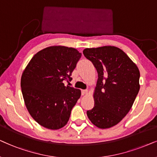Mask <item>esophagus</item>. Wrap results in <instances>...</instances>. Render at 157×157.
<instances>
[{
    "label": "esophagus",
    "instance_id": "1",
    "mask_svg": "<svg viewBox=\"0 0 157 157\" xmlns=\"http://www.w3.org/2000/svg\"><path fill=\"white\" fill-rule=\"evenodd\" d=\"M81 93H82V95H84L85 94L87 93V90H81Z\"/></svg>",
    "mask_w": 157,
    "mask_h": 157
}]
</instances>
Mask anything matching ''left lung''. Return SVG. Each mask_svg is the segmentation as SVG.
I'll return each instance as SVG.
<instances>
[{
  "label": "left lung",
  "mask_w": 157,
  "mask_h": 157,
  "mask_svg": "<svg viewBox=\"0 0 157 157\" xmlns=\"http://www.w3.org/2000/svg\"><path fill=\"white\" fill-rule=\"evenodd\" d=\"M83 54L92 62L98 75L95 105L87 111V117L100 128L116 126L131 110L139 93V69L124 51L116 47L87 48Z\"/></svg>",
  "instance_id": "8db88e82"
}]
</instances>
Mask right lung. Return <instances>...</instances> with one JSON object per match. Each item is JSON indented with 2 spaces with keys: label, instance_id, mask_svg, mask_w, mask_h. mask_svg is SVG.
<instances>
[{
  "label": "right lung",
  "instance_id": "obj_1",
  "mask_svg": "<svg viewBox=\"0 0 157 157\" xmlns=\"http://www.w3.org/2000/svg\"><path fill=\"white\" fill-rule=\"evenodd\" d=\"M82 54L72 47L54 46L35 54L21 76V87L29 113L44 128L65 126L80 98V90L65 86Z\"/></svg>",
  "mask_w": 157,
  "mask_h": 157
}]
</instances>
